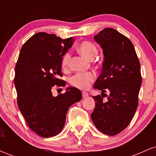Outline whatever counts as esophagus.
Returning <instances> with one entry per match:
<instances>
[{
    "label": "esophagus",
    "instance_id": "obj_1",
    "mask_svg": "<svg viewBox=\"0 0 156 156\" xmlns=\"http://www.w3.org/2000/svg\"><path fill=\"white\" fill-rule=\"evenodd\" d=\"M89 94L87 92H82V96H83V98H87V97H88Z\"/></svg>",
    "mask_w": 156,
    "mask_h": 156
}]
</instances>
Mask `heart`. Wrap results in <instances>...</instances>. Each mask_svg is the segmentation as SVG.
Returning <instances> with one entry per match:
<instances>
[{"label": "heart", "instance_id": "b5f03b06", "mask_svg": "<svg viewBox=\"0 0 156 156\" xmlns=\"http://www.w3.org/2000/svg\"><path fill=\"white\" fill-rule=\"evenodd\" d=\"M78 51L83 56L89 60H92L98 53L96 46L88 41H84L80 43L78 46ZM69 61H70V54L69 53H66L62 57V66L64 69H67L69 67ZM94 77L95 76L94 73L90 72L77 73L70 78V83L73 87L84 90L89 88L90 84L94 81Z\"/></svg>", "mask_w": 156, "mask_h": 156}]
</instances>
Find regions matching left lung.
<instances>
[{
    "label": "left lung",
    "mask_w": 156,
    "mask_h": 156,
    "mask_svg": "<svg viewBox=\"0 0 156 156\" xmlns=\"http://www.w3.org/2000/svg\"><path fill=\"white\" fill-rule=\"evenodd\" d=\"M94 39L104 55L102 73L94 88L102 94L107 89L110 94H105L106 101L101 95L92 97L95 108L91 117L100 131L114 136L127 128L136 111L141 85L140 63L133 43L114 28L102 30Z\"/></svg>",
    "instance_id": "obj_1"
}]
</instances>
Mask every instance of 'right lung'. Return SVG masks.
Returning <instances> with one entry per match:
<instances>
[{"instance_id":"right-lung-1","label":"right lung","mask_w":156,"mask_h":156,"mask_svg":"<svg viewBox=\"0 0 156 156\" xmlns=\"http://www.w3.org/2000/svg\"><path fill=\"white\" fill-rule=\"evenodd\" d=\"M73 37L62 39L39 32L25 42L15 67V86L17 105L30 129L42 137L54 136L62 131L68 109L82 98L78 89L69 87L54 97L52 87H64L63 55L72 47Z\"/></svg>"}]
</instances>
